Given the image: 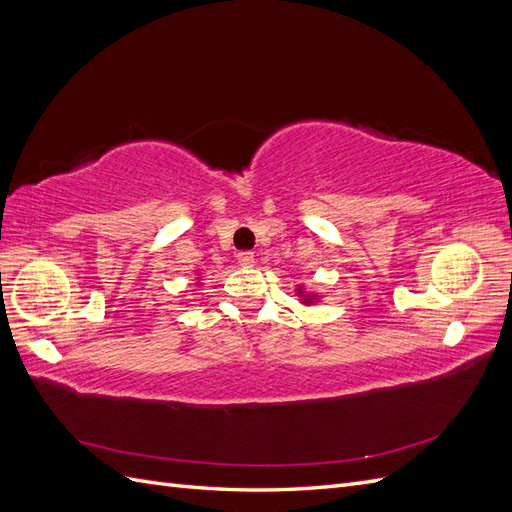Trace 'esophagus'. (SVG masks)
<instances>
[{
  "label": "esophagus",
  "instance_id": "esophagus-1",
  "mask_svg": "<svg viewBox=\"0 0 512 512\" xmlns=\"http://www.w3.org/2000/svg\"><path fill=\"white\" fill-rule=\"evenodd\" d=\"M237 260H239V265H241V267H252L254 262H256L252 252H239V254H237Z\"/></svg>",
  "mask_w": 512,
  "mask_h": 512
}]
</instances>
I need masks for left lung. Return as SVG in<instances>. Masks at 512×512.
<instances>
[{
  "label": "left lung",
  "mask_w": 512,
  "mask_h": 512,
  "mask_svg": "<svg viewBox=\"0 0 512 512\" xmlns=\"http://www.w3.org/2000/svg\"><path fill=\"white\" fill-rule=\"evenodd\" d=\"M299 290H301V288H299ZM314 297H316V294H312V297H309V294H305V301H303V303H309Z\"/></svg>",
  "instance_id": "1"
}]
</instances>
